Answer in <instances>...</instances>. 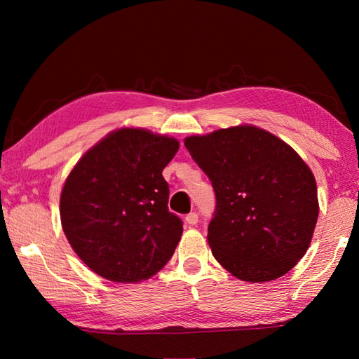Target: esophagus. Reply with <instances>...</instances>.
I'll list each match as a JSON object with an SVG mask.
<instances>
[{
  "label": "esophagus",
  "mask_w": 359,
  "mask_h": 359,
  "mask_svg": "<svg viewBox=\"0 0 359 359\" xmlns=\"http://www.w3.org/2000/svg\"><path fill=\"white\" fill-rule=\"evenodd\" d=\"M185 220L188 225H196L197 222H199V216H197L196 212H189V215L185 217Z\"/></svg>",
  "instance_id": "obj_1"
}]
</instances>
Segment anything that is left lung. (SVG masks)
<instances>
[{"label": "left lung", "mask_w": 359, "mask_h": 359, "mask_svg": "<svg viewBox=\"0 0 359 359\" xmlns=\"http://www.w3.org/2000/svg\"><path fill=\"white\" fill-rule=\"evenodd\" d=\"M185 147L216 193L208 243L241 280L284 276L306 255L319 215L315 175L279 137L253 125L189 135Z\"/></svg>", "instance_id": "left-lung-1"}]
</instances>
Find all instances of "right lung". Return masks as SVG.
<instances>
[{"label": "right lung", "mask_w": 359, "mask_h": 359, "mask_svg": "<svg viewBox=\"0 0 359 359\" xmlns=\"http://www.w3.org/2000/svg\"><path fill=\"white\" fill-rule=\"evenodd\" d=\"M179 151L174 137L118 128L81 156L60 196L72 250L112 282H142L163 269L180 241L182 220L168 211L163 168Z\"/></svg>", "instance_id": "right-lung-1"}]
</instances>
